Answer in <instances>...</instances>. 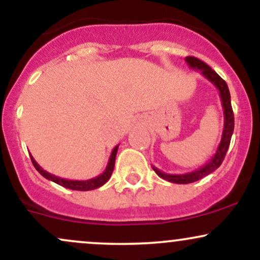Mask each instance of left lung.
Segmentation results:
<instances>
[{"label": "left lung", "instance_id": "8db88e82", "mask_svg": "<svg viewBox=\"0 0 260 260\" xmlns=\"http://www.w3.org/2000/svg\"><path fill=\"white\" fill-rule=\"evenodd\" d=\"M186 62L192 70L201 71L202 76H204L209 82L213 83V84L215 85V88L219 90L220 99H221V105L223 109V131L221 140H220V144L216 149V153L214 154V156L211 157L205 165H203L202 168L197 169L192 172H187V174L170 175L160 171L159 169L153 166V170L156 172L157 176H160L164 180L178 184L192 183V182L199 181L201 178L205 177V176H208L209 174L215 171V170L221 165L223 159H225V155L228 153V149L230 147V142H231V137L235 128V117L231 106V95H230L229 86L226 84L225 80H223L215 71L211 70L207 63L201 61V59L192 57V56H188V57H186Z\"/></svg>", "mask_w": 260, "mask_h": 260}]
</instances>
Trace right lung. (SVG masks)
Masks as SVG:
<instances>
[{"instance_id":"obj_1","label":"right lung","mask_w":260,"mask_h":260,"mask_svg":"<svg viewBox=\"0 0 260 260\" xmlns=\"http://www.w3.org/2000/svg\"><path fill=\"white\" fill-rule=\"evenodd\" d=\"M117 150H118V145H116V147L113 148L111 155H110L109 162H107L105 171H104L103 174L96 176V177H94V178H90V180H86V181H73V180H66V178L57 177V176L49 174V172L45 171L41 166H39V164L34 160V157H32L31 155H30V159H31L32 165H34V168L38 170L39 174H40L41 176H44L46 180H50V181L55 182V183L59 184V186H62L64 188H70V189H73V190H91V189H96V188L101 187L103 184H105L106 182L110 180V177H111V175H112L113 168H115V160H116V154H117Z\"/></svg>"}]
</instances>
